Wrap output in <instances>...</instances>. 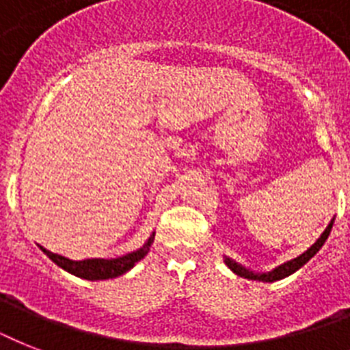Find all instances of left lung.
Wrapping results in <instances>:
<instances>
[{"label": "left lung", "instance_id": "8db88e82", "mask_svg": "<svg viewBox=\"0 0 350 350\" xmlns=\"http://www.w3.org/2000/svg\"><path fill=\"white\" fill-rule=\"evenodd\" d=\"M331 229H332V221L329 224V227H327L325 230H323V234H321L320 238H318V241H316L310 249H307L301 256H298V258H294V260L287 261V263H283V265L276 267L274 271L271 272H261V274H258V272H252V271H247L245 267H241L239 263H236V261H232L230 258H225V263L229 265V269L232 272H236L238 276L241 278H247V280H258V282H278V280H283V278L291 276L293 272H296L298 269H301V267L307 263V261L312 258V256L318 252V250L323 247V243H325V239L329 238V234H331Z\"/></svg>", "mask_w": 350, "mask_h": 350}]
</instances>
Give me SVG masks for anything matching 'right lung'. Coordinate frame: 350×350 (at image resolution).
<instances>
[{
  "label": "right lung",
  "instance_id": "add662e5",
  "mask_svg": "<svg viewBox=\"0 0 350 350\" xmlns=\"http://www.w3.org/2000/svg\"><path fill=\"white\" fill-rule=\"evenodd\" d=\"M154 234L148 238V241L143 245L142 249L129 252V254L116 258V260H101V258H92V260H81V261H72L65 258V256L54 254L51 250H46L41 247V250L51 258L56 265L65 269L67 272L74 274L78 278H85V280H109V278H116L125 274L126 271H131L132 267L136 265L137 261L145 258L148 252V247L152 245Z\"/></svg>",
  "mask_w": 350,
  "mask_h": 350
}]
</instances>
